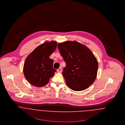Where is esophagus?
Here are the masks:
<instances>
[{"instance_id":"esophagus-1","label":"esophagus","mask_w":125,"mask_h":125,"mask_svg":"<svg viewBox=\"0 0 125 125\" xmlns=\"http://www.w3.org/2000/svg\"><path fill=\"white\" fill-rule=\"evenodd\" d=\"M57 72H62V68H59L57 70Z\"/></svg>"}]
</instances>
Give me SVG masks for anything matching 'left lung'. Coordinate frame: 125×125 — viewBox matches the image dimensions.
<instances>
[{
	"instance_id": "1",
	"label": "left lung",
	"mask_w": 125,
	"mask_h": 125,
	"mask_svg": "<svg viewBox=\"0 0 125 125\" xmlns=\"http://www.w3.org/2000/svg\"><path fill=\"white\" fill-rule=\"evenodd\" d=\"M60 53L66 62L62 75L68 86L76 91L84 90L96 78L98 63L91 50L76 41L58 44Z\"/></svg>"
}]
</instances>
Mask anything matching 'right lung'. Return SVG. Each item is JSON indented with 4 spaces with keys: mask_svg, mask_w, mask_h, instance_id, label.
Instances as JSON below:
<instances>
[{
    "mask_svg": "<svg viewBox=\"0 0 125 125\" xmlns=\"http://www.w3.org/2000/svg\"><path fill=\"white\" fill-rule=\"evenodd\" d=\"M57 42L46 41L35 48L27 57L23 66V73L32 85L42 87L46 85L56 70L53 68V60L49 56L55 50Z\"/></svg>",
    "mask_w": 125,
    "mask_h": 125,
    "instance_id": "1",
    "label": "right lung"
}]
</instances>
